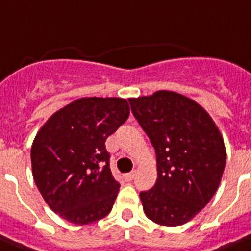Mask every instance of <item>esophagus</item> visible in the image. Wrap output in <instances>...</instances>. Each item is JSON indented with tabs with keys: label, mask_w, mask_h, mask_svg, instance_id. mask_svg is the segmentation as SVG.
I'll return each mask as SVG.
<instances>
[{
	"label": "esophagus",
	"mask_w": 251,
	"mask_h": 251,
	"mask_svg": "<svg viewBox=\"0 0 251 251\" xmlns=\"http://www.w3.org/2000/svg\"><path fill=\"white\" fill-rule=\"evenodd\" d=\"M134 177H136V171L130 172V173H127V175H124V179H126L127 182L133 181Z\"/></svg>",
	"instance_id": "1"
}]
</instances>
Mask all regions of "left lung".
<instances>
[{"label": "left lung", "instance_id": "obj_1", "mask_svg": "<svg viewBox=\"0 0 251 251\" xmlns=\"http://www.w3.org/2000/svg\"><path fill=\"white\" fill-rule=\"evenodd\" d=\"M129 103L156 154L158 179L140 194L145 214L165 227L185 225L218 190L227 158L222 134L208 111L181 93L161 90Z\"/></svg>", "mask_w": 251, "mask_h": 251}]
</instances>
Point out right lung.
I'll return each mask as SVG.
<instances>
[{"label":"right lung","instance_id":"obj_1","mask_svg":"<svg viewBox=\"0 0 251 251\" xmlns=\"http://www.w3.org/2000/svg\"><path fill=\"white\" fill-rule=\"evenodd\" d=\"M121 97H82L53 113L37 132L32 173L45 201L74 225H90L111 212L119 192L105 141L128 119Z\"/></svg>","mask_w":251,"mask_h":251}]
</instances>
